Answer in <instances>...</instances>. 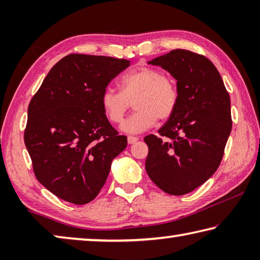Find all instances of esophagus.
<instances>
[{"label":"esophagus","instance_id":"1","mask_svg":"<svg viewBox=\"0 0 260 260\" xmlns=\"http://www.w3.org/2000/svg\"><path fill=\"white\" fill-rule=\"evenodd\" d=\"M139 140V138H136V136H128V138H127V142H128V144H133V143H135L136 141Z\"/></svg>","mask_w":260,"mask_h":260}]
</instances>
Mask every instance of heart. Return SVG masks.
Listing matches in <instances>:
<instances>
[{
    "instance_id": "obj_1",
    "label": "heart",
    "mask_w": 260,
    "mask_h": 260,
    "mask_svg": "<svg viewBox=\"0 0 260 260\" xmlns=\"http://www.w3.org/2000/svg\"><path fill=\"white\" fill-rule=\"evenodd\" d=\"M120 93L110 88L101 95V107L110 121L118 124L124 119L134 101L136 112L122 122L120 129L125 133L138 134L155 125L156 120H169L177 109L179 90L174 79L161 74L159 70L141 67L121 77Z\"/></svg>"
}]
</instances>
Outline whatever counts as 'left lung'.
<instances>
[{
    "instance_id": "1",
    "label": "left lung",
    "mask_w": 260,
    "mask_h": 260,
    "mask_svg": "<svg viewBox=\"0 0 260 260\" xmlns=\"http://www.w3.org/2000/svg\"><path fill=\"white\" fill-rule=\"evenodd\" d=\"M148 64L177 80L179 101L158 135L144 138L146 171L162 191L184 195L208 181L222 159L232 131L231 99L217 68L204 56L177 49Z\"/></svg>"
}]
</instances>
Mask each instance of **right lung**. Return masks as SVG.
I'll return each instance as SVG.
<instances>
[{
	"instance_id": "add662e5",
	"label": "right lung",
	"mask_w": 260,
	"mask_h": 260,
	"mask_svg": "<svg viewBox=\"0 0 260 260\" xmlns=\"http://www.w3.org/2000/svg\"><path fill=\"white\" fill-rule=\"evenodd\" d=\"M131 61L71 54L56 63L30 100L25 146L35 177L70 203L93 201L127 146L101 107L109 82Z\"/></svg>"
}]
</instances>
